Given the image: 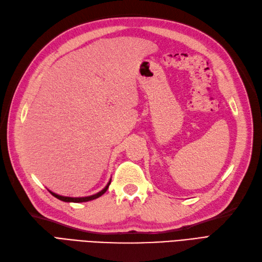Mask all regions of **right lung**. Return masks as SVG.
<instances>
[{
	"mask_svg": "<svg viewBox=\"0 0 262 262\" xmlns=\"http://www.w3.org/2000/svg\"><path fill=\"white\" fill-rule=\"evenodd\" d=\"M109 185H110V181L108 182V185L101 190V191H99L98 193H96V194H93V195H90V196H82V198H71V196H63V195H59V194H57V193H54V192H52V191H50L49 190V192L53 195V196H55L57 198V199H59V200H61V201H64V202H87V201H91V200H94V199H97V198H99L100 195H102L104 194L106 191H107V189H108V187H109Z\"/></svg>",
	"mask_w": 262,
	"mask_h": 262,
	"instance_id": "obj_1",
	"label": "right lung"
}]
</instances>
